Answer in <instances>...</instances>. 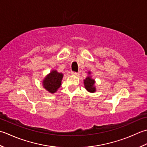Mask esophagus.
I'll use <instances>...</instances> for the list:
<instances>
[{
    "label": "esophagus",
    "mask_w": 147,
    "mask_h": 147,
    "mask_svg": "<svg viewBox=\"0 0 147 147\" xmlns=\"http://www.w3.org/2000/svg\"><path fill=\"white\" fill-rule=\"evenodd\" d=\"M71 75H75V76H76V75H77V74H78V73H77V72H76V71H71Z\"/></svg>",
    "instance_id": "obj_1"
}]
</instances>
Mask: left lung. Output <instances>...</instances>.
I'll use <instances>...</instances> for the list:
<instances>
[{"label":"left lung","mask_w":147,"mask_h":147,"mask_svg":"<svg viewBox=\"0 0 147 147\" xmlns=\"http://www.w3.org/2000/svg\"><path fill=\"white\" fill-rule=\"evenodd\" d=\"M89 74H90V72H89ZM84 86L86 89L88 90L89 92H94L96 89L94 86V80L93 79H92L91 77H86V79L84 80Z\"/></svg>","instance_id":"1"}]
</instances>
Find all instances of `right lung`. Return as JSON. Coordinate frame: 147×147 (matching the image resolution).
Wrapping results in <instances>:
<instances>
[{
    "label": "right lung",
    "instance_id": "obj_1",
    "mask_svg": "<svg viewBox=\"0 0 147 147\" xmlns=\"http://www.w3.org/2000/svg\"><path fill=\"white\" fill-rule=\"evenodd\" d=\"M62 78L63 74L57 72L56 70H53L43 80L44 88L51 93H54L61 86Z\"/></svg>",
    "mask_w": 147,
    "mask_h": 147
}]
</instances>
